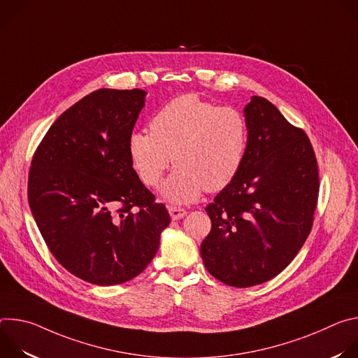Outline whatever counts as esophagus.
Returning <instances> with one entry per match:
<instances>
[{
    "mask_svg": "<svg viewBox=\"0 0 358 358\" xmlns=\"http://www.w3.org/2000/svg\"><path fill=\"white\" fill-rule=\"evenodd\" d=\"M169 211H170V215H171V218L176 221V220H180V218H182V217H185L187 215V210H184V208H177V207H169Z\"/></svg>",
    "mask_w": 358,
    "mask_h": 358,
    "instance_id": "esophagus-1",
    "label": "esophagus"
}]
</instances>
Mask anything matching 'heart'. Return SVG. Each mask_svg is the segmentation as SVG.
Returning <instances> with one entry per match:
<instances>
[{"instance_id":"1","label":"heart","mask_w":358,"mask_h":358,"mask_svg":"<svg viewBox=\"0 0 358 358\" xmlns=\"http://www.w3.org/2000/svg\"><path fill=\"white\" fill-rule=\"evenodd\" d=\"M248 143V123L239 110L185 93L155 113L150 131H133L127 151L147 187H157L173 162L177 167L164 182L163 195L187 203L203 189L225 188L243 164Z\"/></svg>"}]
</instances>
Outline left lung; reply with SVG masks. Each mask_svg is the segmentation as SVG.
<instances>
[{
    "label": "left lung",
    "mask_w": 358,
    "mask_h": 358,
    "mask_svg": "<svg viewBox=\"0 0 358 358\" xmlns=\"http://www.w3.org/2000/svg\"><path fill=\"white\" fill-rule=\"evenodd\" d=\"M243 113L246 156L207 206L211 232L201 243L207 271L234 287L268 282L294 259L312 231L320 187L304 130L261 96H252Z\"/></svg>",
    "instance_id": "left-lung-1"
}]
</instances>
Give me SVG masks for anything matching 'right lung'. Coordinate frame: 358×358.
I'll use <instances>...</instances> for the list:
<instances>
[{"label":"right lung","mask_w":358,"mask_h":358,"mask_svg":"<svg viewBox=\"0 0 358 358\" xmlns=\"http://www.w3.org/2000/svg\"><path fill=\"white\" fill-rule=\"evenodd\" d=\"M141 89H99L65 110L32 157L28 202L57 261L76 278L124 283L156 257L170 224L129 157Z\"/></svg>","instance_id":"obj_1"}]
</instances>
